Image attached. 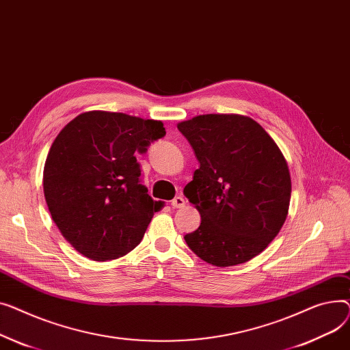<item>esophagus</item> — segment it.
Wrapping results in <instances>:
<instances>
[{
    "label": "esophagus",
    "instance_id": "obj_1",
    "mask_svg": "<svg viewBox=\"0 0 350 350\" xmlns=\"http://www.w3.org/2000/svg\"><path fill=\"white\" fill-rule=\"evenodd\" d=\"M171 204L174 209H180L185 206V199L182 196H175L172 200H171Z\"/></svg>",
    "mask_w": 350,
    "mask_h": 350
}]
</instances>
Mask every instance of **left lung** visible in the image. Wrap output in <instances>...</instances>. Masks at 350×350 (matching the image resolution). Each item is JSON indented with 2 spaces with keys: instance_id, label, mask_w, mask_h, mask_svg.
Instances as JSON below:
<instances>
[{
  "instance_id": "left-lung-1",
  "label": "left lung",
  "mask_w": 350,
  "mask_h": 350,
  "mask_svg": "<svg viewBox=\"0 0 350 350\" xmlns=\"http://www.w3.org/2000/svg\"><path fill=\"white\" fill-rule=\"evenodd\" d=\"M178 130L200 163L183 193L202 220L185 241L216 267L252 260L274 240L288 215L291 176L282 152L245 116H198L179 122Z\"/></svg>"
}]
</instances>
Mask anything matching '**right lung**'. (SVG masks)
Returning a JSON list of instances; mask_svg holds the SVG:
<instances>
[{
    "instance_id": "right-lung-1",
    "label": "right lung",
    "mask_w": 350,
    "mask_h": 350,
    "mask_svg": "<svg viewBox=\"0 0 350 350\" xmlns=\"http://www.w3.org/2000/svg\"><path fill=\"white\" fill-rule=\"evenodd\" d=\"M165 134L161 121L110 111L79 114L57 134L44 193L62 236L80 254L107 261L139 244L162 202L141 183L135 152Z\"/></svg>"
}]
</instances>
